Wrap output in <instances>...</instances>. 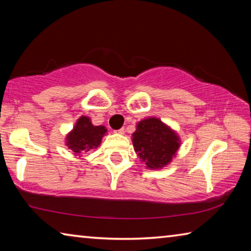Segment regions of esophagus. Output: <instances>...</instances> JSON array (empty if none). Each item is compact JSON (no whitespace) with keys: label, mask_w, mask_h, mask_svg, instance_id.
<instances>
[{"label":"esophagus","mask_w":251,"mask_h":251,"mask_svg":"<svg viewBox=\"0 0 251 251\" xmlns=\"http://www.w3.org/2000/svg\"><path fill=\"white\" fill-rule=\"evenodd\" d=\"M115 133H117V134H124L125 133V129L124 128L117 129V130H115Z\"/></svg>","instance_id":"obj_1"}]
</instances>
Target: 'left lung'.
Segmentation results:
<instances>
[{"mask_svg":"<svg viewBox=\"0 0 251 251\" xmlns=\"http://www.w3.org/2000/svg\"><path fill=\"white\" fill-rule=\"evenodd\" d=\"M133 145L148 168H163L176 155L179 148V137L158 118L150 117L136 126Z\"/></svg>","mask_w":251,"mask_h":251,"instance_id":"obj_1","label":"left lung"}]
</instances>
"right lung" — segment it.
<instances>
[{
    "label": "right lung",
    "instance_id": "add662e5",
    "mask_svg": "<svg viewBox=\"0 0 251 251\" xmlns=\"http://www.w3.org/2000/svg\"><path fill=\"white\" fill-rule=\"evenodd\" d=\"M106 131L107 129L104 126H94L90 117L82 116L76 122L73 130L67 135L66 146L75 155H79L80 152L99 147Z\"/></svg>",
    "mask_w": 251,
    "mask_h": 251
}]
</instances>
